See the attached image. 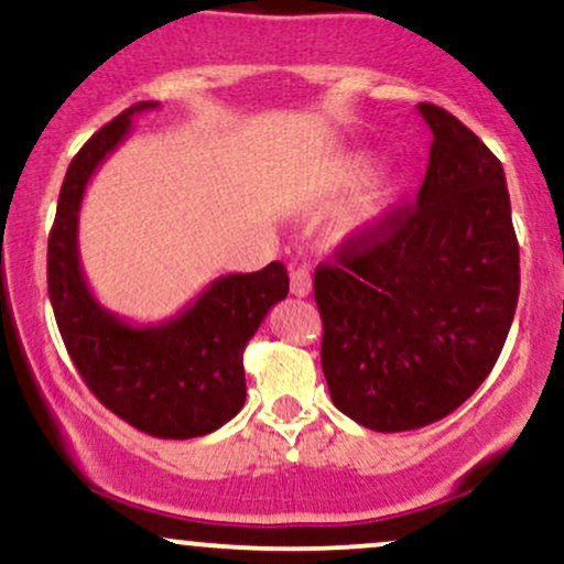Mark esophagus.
Here are the masks:
<instances>
[{"mask_svg":"<svg viewBox=\"0 0 564 564\" xmlns=\"http://www.w3.org/2000/svg\"><path fill=\"white\" fill-rule=\"evenodd\" d=\"M313 291V275L307 268H294L291 270V294L294 296H307Z\"/></svg>","mask_w":564,"mask_h":564,"instance_id":"1","label":"esophagus"}]
</instances>
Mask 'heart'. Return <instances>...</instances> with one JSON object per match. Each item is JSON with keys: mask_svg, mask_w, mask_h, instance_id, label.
I'll return each mask as SVG.
<instances>
[{"mask_svg": "<svg viewBox=\"0 0 564 564\" xmlns=\"http://www.w3.org/2000/svg\"><path fill=\"white\" fill-rule=\"evenodd\" d=\"M381 212V200H373V204H368L364 212H360L358 217H355V225H366V223H371L373 217H377Z\"/></svg>", "mask_w": 564, "mask_h": 564, "instance_id": "obj_1", "label": "heart"}]
</instances>
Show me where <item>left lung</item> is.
I'll list each match as a JSON object with an SVG mask.
<instances>
[{
	"label": "left lung",
	"mask_w": 564,
	"mask_h": 564,
	"mask_svg": "<svg viewBox=\"0 0 564 564\" xmlns=\"http://www.w3.org/2000/svg\"><path fill=\"white\" fill-rule=\"evenodd\" d=\"M419 113L435 140L416 200L315 270L328 392L373 432L456 411L494 371L520 296L501 161L445 108L419 102Z\"/></svg>",
	"instance_id": "8db88e82"
}]
</instances>
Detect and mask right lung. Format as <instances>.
<instances>
[{
    "label": "right lung",
    "instance_id": "1",
    "mask_svg": "<svg viewBox=\"0 0 564 564\" xmlns=\"http://www.w3.org/2000/svg\"><path fill=\"white\" fill-rule=\"evenodd\" d=\"M151 108L159 102H134L70 161L50 230L47 289L70 360L95 398L145 435L187 440L219 430L243 408V349L289 294V273L270 262L257 273L217 278L159 326H132L95 300L79 262L84 187L127 138L132 116Z\"/></svg>",
    "mask_w": 564,
    "mask_h": 564
}]
</instances>
